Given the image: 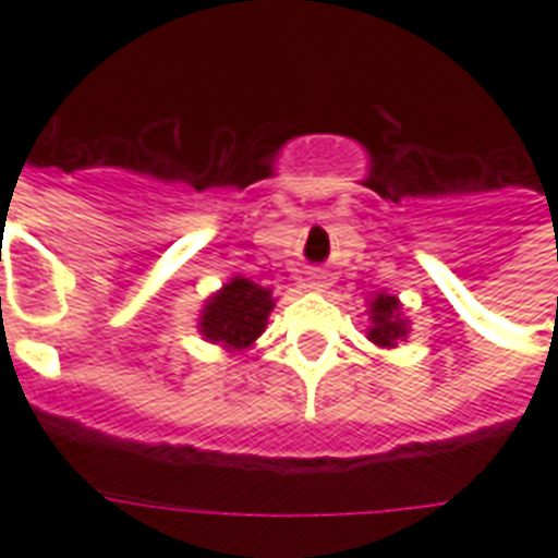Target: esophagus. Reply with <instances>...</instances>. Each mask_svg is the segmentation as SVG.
<instances>
[{"label": "esophagus", "instance_id": "esophagus-1", "mask_svg": "<svg viewBox=\"0 0 558 558\" xmlns=\"http://www.w3.org/2000/svg\"><path fill=\"white\" fill-rule=\"evenodd\" d=\"M324 283H327V275H324V271H313V275H310V287L313 289H322Z\"/></svg>", "mask_w": 558, "mask_h": 558}]
</instances>
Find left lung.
I'll list each match as a JSON object with an SVG mask.
<instances>
[{
	"instance_id": "left-lung-1",
	"label": "left lung",
	"mask_w": 558,
	"mask_h": 558,
	"mask_svg": "<svg viewBox=\"0 0 558 558\" xmlns=\"http://www.w3.org/2000/svg\"><path fill=\"white\" fill-rule=\"evenodd\" d=\"M371 341L379 348H397L399 339H405V322L399 318V301L393 295H379L371 306Z\"/></svg>"
}]
</instances>
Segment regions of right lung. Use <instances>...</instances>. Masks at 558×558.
Wrapping results in <instances>:
<instances>
[{"instance_id": "add662e5", "label": "right lung", "mask_w": 558, "mask_h": 558, "mask_svg": "<svg viewBox=\"0 0 558 558\" xmlns=\"http://www.w3.org/2000/svg\"><path fill=\"white\" fill-rule=\"evenodd\" d=\"M271 292L252 280L234 278L214 295L202 313V336L231 350L248 348L266 327Z\"/></svg>"}]
</instances>
